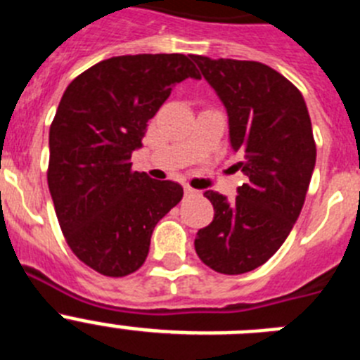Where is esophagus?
Here are the masks:
<instances>
[{
  "label": "esophagus",
  "instance_id": "1",
  "mask_svg": "<svg viewBox=\"0 0 360 360\" xmlns=\"http://www.w3.org/2000/svg\"><path fill=\"white\" fill-rule=\"evenodd\" d=\"M184 195H186L187 198H191V196L198 195V191L193 189V187H189V186H186V187H184Z\"/></svg>",
  "mask_w": 360,
  "mask_h": 360
}]
</instances>
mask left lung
I'll use <instances>...</instances> for the list:
<instances>
[{
	"instance_id": "8db88e82",
	"label": "left lung",
	"mask_w": 360,
	"mask_h": 360,
	"mask_svg": "<svg viewBox=\"0 0 360 360\" xmlns=\"http://www.w3.org/2000/svg\"><path fill=\"white\" fill-rule=\"evenodd\" d=\"M229 117V141L249 182L229 202L205 191L214 218L196 232L198 257L219 274L262 266L290 234L316 167V142L301 91L256 61L191 56Z\"/></svg>"
}]
</instances>
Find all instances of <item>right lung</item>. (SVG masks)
I'll return each mask as SVG.
<instances>
[{"label": "right lung", "mask_w": 360, "mask_h": 360, "mask_svg": "<svg viewBox=\"0 0 360 360\" xmlns=\"http://www.w3.org/2000/svg\"><path fill=\"white\" fill-rule=\"evenodd\" d=\"M186 79L182 53L119 56L73 79L50 126L49 189L70 249L110 278L142 266L155 225L184 196L180 184L131 169L148 120Z\"/></svg>", "instance_id": "1"}]
</instances>
